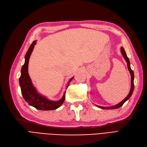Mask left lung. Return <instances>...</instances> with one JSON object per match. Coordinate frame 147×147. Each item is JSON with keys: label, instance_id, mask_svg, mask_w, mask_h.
Masks as SVG:
<instances>
[{"label": "left lung", "instance_id": "left-lung-1", "mask_svg": "<svg viewBox=\"0 0 147 147\" xmlns=\"http://www.w3.org/2000/svg\"><path fill=\"white\" fill-rule=\"evenodd\" d=\"M120 51H121V53L123 56V57L124 58V59H125V60L127 62V66H128V69H129V72L130 73V75H131V88H130V92H129V94L127 95V96L125 97V99H124L122 101H121L120 103H119L118 104L115 105V106H112V107H102V106H97V105H96V106L97 107H98L100 109H118L119 107H121L122 105L125 103L126 101L129 99L130 97H131V94H132L133 93V91H134V71L131 70V67H130V61H129V58L127 57V56L126 55V53L125 51H124V49L123 47H121V48H120Z\"/></svg>", "mask_w": 147, "mask_h": 147}]
</instances>
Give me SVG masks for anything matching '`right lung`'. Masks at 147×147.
Masks as SVG:
<instances>
[{
  "instance_id": "obj_1",
  "label": "right lung",
  "mask_w": 147,
  "mask_h": 147,
  "mask_svg": "<svg viewBox=\"0 0 147 147\" xmlns=\"http://www.w3.org/2000/svg\"><path fill=\"white\" fill-rule=\"evenodd\" d=\"M36 43V41H33L30 47H29L27 53L25 56V63L22 67L21 75L19 78V84L21 88L22 94L25 100L28 103L30 106L34 107L37 109L41 111L55 110L61 106L64 102L65 99L66 91L64 92L61 99L57 101L51 100L38 92L35 88L33 86L31 79L28 74V66L30 57V55ZM73 79V77L69 80L67 86H69V84Z\"/></svg>"
}]
</instances>
